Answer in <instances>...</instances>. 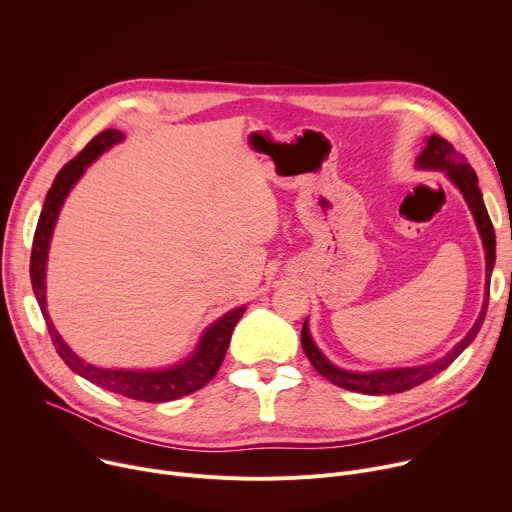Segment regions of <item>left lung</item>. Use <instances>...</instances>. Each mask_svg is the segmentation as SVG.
<instances>
[{"instance_id": "obj_1", "label": "left lung", "mask_w": 512, "mask_h": 512, "mask_svg": "<svg viewBox=\"0 0 512 512\" xmlns=\"http://www.w3.org/2000/svg\"><path fill=\"white\" fill-rule=\"evenodd\" d=\"M417 166L427 168V170H443V173L451 179V183L462 191V195L476 219L478 232H480V238L484 244V252H486V291H484L482 311L478 315V321L466 333L462 342L451 352H447L443 358H439L431 364H425V366L392 368V370H376V372H350V370H342L335 364H331L315 346L313 337L309 333V325L305 321L303 331H301V344H303L305 356L309 358V362L315 366V370L323 378H327L335 386H342L346 390H354V392H362V394H394V392H405L409 388L423 384L425 380H429L435 374H439L441 370H445L474 342V337L478 335V331L484 323V317H486L488 295H490V274H492L494 260H496V238H494L492 221H490L488 211L482 201V193L478 189V177L474 173V168L468 164V160L460 152H456V148H453L441 136L427 138L423 152L417 156Z\"/></svg>"}]
</instances>
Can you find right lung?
<instances>
[{
  "label": "right lung",
  "mask_w": 512,
  "mask_h": 512,
  "mask_svg": "<svg viewBox=\"0 0 512 512\" xmlns=\"http://www.w3.org/2000/svg\"><path fill=\"white\" fill-rule=\"evenodd\" d=\"M124 138L126 136L120 130H111V128L97 134L69 164L61 168V173L56 175L52 187L48 189V195L44 199L40 219L36 225L32 256H30V278H32V289L40 305L42 317L46 321L50 339L56 348V354L65 360V364L73 372H77L85 380L109 392L128 396V399L144 401V403H166V401L181 399V396H187L203 388L217 374L225 358L227 346H230L232 331L240 321V317L244 315L246 307L232 309L223 317H219L213 325H209L203 331L195 352L189 358L162 370H111V368H99L81 360L65 344V339L59 335V331L54 329L46 311V258H48V246H50L56 217H59V211L69 191L73 189V185L83 177L85 168L95 158H99L107 148H111L113 144H120Z\"/></svg>",
  "instance_id": "right-lung-1"
}]
</instances>
